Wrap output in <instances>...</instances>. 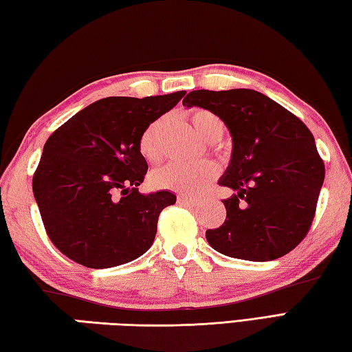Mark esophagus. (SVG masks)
Segmentation results:
<instances>
[{"label": "esophagus", "instance_id": "esophagus-1", "mask_svg": "<svg viewBox=\"0 0 352 352\" xmlns=\"http://www.w3.org/2000/svg\"><path fill=\"white\" fill-rule=\"evenodd\" d=\"M177 204L184 205V207H196L197 201H195V199H190V197H185V196H179Z\"/></svg>", "mask_w": 352, "mask_h": 352}]
</instances>
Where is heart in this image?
I'll use <instances>...</instances> for the list:
<instances>
[{
  "label": "heart",
  "mask_w": 352,
  "mask_h": 352,
  "mask_svg": "<svg viewBox=\"0 0 352 352\" xmlns=\"http://www.w3.org/2000/svg\"><path fill=\"white\" fill-rule=\"evenodd\" d=\"M188 119L196 133L205 142H217L225 133V124L221 118L207 109H193L188 113ZM168 118L161 116L148 124L139 136V153L148 162H155L161 157V144L164 130L167 127ZM217 176L214 164L202 162L196 165L167 164L155 170L150 175V182L153 187L161 190H170L190 197H196L208 187L211 181Z\"/></svg>",
  "instance_id": "obj_1"
}]
</instances>
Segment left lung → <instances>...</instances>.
Instances as JSON below:
<instances>
[{
	"label": "left lung",
	"instance_id": "obj_1",
	"mask_svg": "<svg viewBox=\"0 0 352 352\" xmlns=\"http://www.w3.org/2000/svg\"><path fill=\"white\" fill-rule=\"evenodd\" d=\"M185 107L211 110L233 139V153L219 185L227 219L208 230V243L225 256L265 262L294 250L316 214L324 165L314 136L299 118L250 89L193 90Z\"/></svg>",
	"mask_w": 352,
	"mask_h": 352
}]
</instances>
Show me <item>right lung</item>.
I'll return each instance as SVG.
<instances>
[{
  "label": "right lung",
  "instance_id": "1",
  "mask_svg": "<svg viewBox=\"0 0 352 352\" xmlns=\"http://www.w3.org/2000/svg\"><path fill=\"white\" fill-rule=\"evenodd\" d=\"M184 95L104 98L53 131L32 188L47 236L64 256L102 270L135 261L151 247L159 214L176 196L139 193L148 165L138 142Z\"/></svg>",
  "mask_w": 352,
  "mask_h": 352
}]
</instances>
